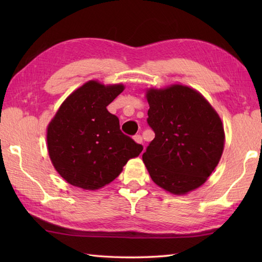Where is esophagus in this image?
Returning a JSON list of instances; mask_svg holds the SVG:
<instances>
[{
  "label": "esophagus",
  "instance_id": "obj_1",
  "mask_svg": "<svg viewBox=\"0 0 262 262\" xmlns=\"http://www.w3.org/2000/svg\"><path fill=\"white\" fill-rule=\"evenodd\" d=\"M134 140H135V142L138 143V144H143V137H142L140 134L135 135V136H134Z\"/></svg>",
  "mask_w": 262,
  "mask_h": 262
}]
</instances>
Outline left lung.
<instances>
[{
	"mask_svg": "<svg viewBox=\"0 0 262 262\" xmlns=\"http://www.w3.org/2000/svg\"><path fill=\"white\" fill-rule=\"evenodd\" d=\"M146 98L147 124L155 137L143 161L152 180L174 194L202 186L223 153L224 128L219 115L188 86L151 89Z\"/></svg>",
	"mask_w": 262,
	"mask_h": 262,
	"instance_id": "left-lung-1",
	"label": "left lung"
}]
</instances>
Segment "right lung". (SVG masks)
<instances>
[{
    "label": "right lung",
    "instance_id": "obj_1",
    "mask_svg": "<svg viewBox=\"0 0 262 262\" xmlns=\"http://www.w3.org/2000/svg\"><path fill=\"white\" fill-rule=\"evenodd\" d=\"M124 90L90 81L60 105L47 129L53 165L72 186L96 190L120 174L127 161L143 151L120 130L118 117L107 105Z\"/></svg>",
    "mask_w": 262,
    "mask_h": 262
}]
</instances>
